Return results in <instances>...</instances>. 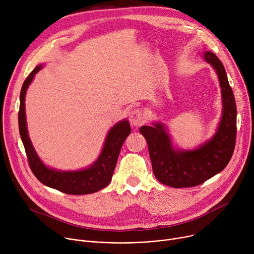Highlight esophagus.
<instances>
[{
  "label": "esophagus",
  "mask_w": 254,
  "mask_h": 254,
  "mask_svg": "<svg viewBox=\"0 0 254 254\" xmlns=\"http://www.w3.org/2000/svg\"><path fill=\"white\" fill-rule=\"evenodd\" d=\"M129 123L133 127H139L143 123L142 113L138 108H135L129 114Z\"/></svg>",
  "instance_id": "34e87169"
}]
</instances>
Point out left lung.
Returning <instances> with one entry per match:
<instances>
[{"label":"left lung","instance_id":"8db88e82","mask_svg":"<svg viewBox=\"0 0 254 254\" xmlns=\"http://www.w3.org/2000/svg\"><path fill=\"white\" fill-rule=\"evenodd\" d=\"M203 58L218 75L221 87V120L211 138L193 150L175 148L168 128L155 122L152 127L142 126L139 132L146 138L153 172L159 182L173 188L200 185L220 173L229 163L236 138V105L222 62L211 51Z\"/></svg>","mask_w":254,"mask_h":254}]
</instances>
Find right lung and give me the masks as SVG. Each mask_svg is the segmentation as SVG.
<instances>
[{
    "label": "right lung",
    "mask_w": 254,
    "mask_h": 254,
    "mask_svg": "<svg viewBox=\"0 0 254 254\" xmlns=\"http://www.w3.org/2000/svg\"><path fill=\"white\" fill-rule=\"evenodd\" d=\"M42 67V64L35 67L24 81L20 93L19 131L30 168L43 185L65 194L84 195L95 193L111 183L123 143L131 131L129 123L125 119L108 130L98 158L89 167L76 171H61L46 166L36 153L29 137L25 112L27 89Z\"/></svg>",
    "instance_id": "right-lung-1"
}]
</instances>
